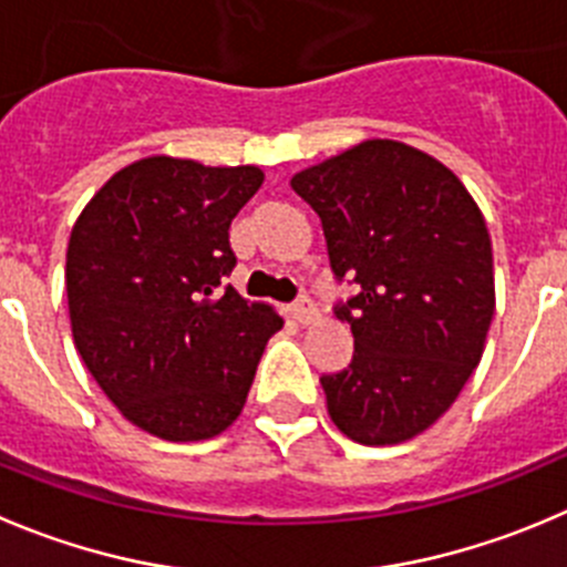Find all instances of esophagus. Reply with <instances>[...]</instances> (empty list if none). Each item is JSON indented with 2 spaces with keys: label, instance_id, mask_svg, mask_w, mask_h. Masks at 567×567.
Wrapping results in <instances>:
<instances>
[{
  "label": "esophagus",
  "instance_id": "obj_1",
  "mask_svg": "<svg viewBox=\"0 0 567 567\" xmlns=\"http://www.w3.org/2000/svg\"><path fill=\"white\" fill-rule=\"evenodd\" d=\"M292 317L300 322V326H311V322L317 320V309L311 300H298V303L292 306Z\"/></svg>",
  "mask_w": 567,
  "mask_h": 567
}]
</instances>
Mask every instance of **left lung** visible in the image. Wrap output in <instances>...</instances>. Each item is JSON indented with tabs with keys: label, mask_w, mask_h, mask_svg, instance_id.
<instances>
[{
	"label": "left lung",
	"mask_w": 567,
	"mask_h": 567,
	"mask_svg": "<svg viewBox=\"0 0 567 567\" xmlns=\"http://www.w3.org/2000/svg\"><path fill=\"white\" fill-rule=\"evenodd\" d=\"M292 188L317 212L353 361L322 375L333 425L361 445H398L449 412L478 368L495 311L493 245L465 183L434 155L368 138L300 169Z\"/></svg>",
	"instance_id": "left-lung-1"
}]
</instances>
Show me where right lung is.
<instances>
[{
  "mask_svg": "<svg viewBox=\"0 0 567 567\" xmlns=\"http://www.w3.org/2000/svg\"><path fill=\"white\" fill-rule=\"evenodd\" d=\"M258 166L147 155L122 166L66 247L72 337L113 406L169 442L223 434L245 409L284 317L234 287L228 228L261 188Z\"/></svg>",
  "mask_w": 567,
  "mask_h": 567,
  "instance_id": "1",
  "label": "right lung"
}]
</instances>
